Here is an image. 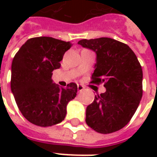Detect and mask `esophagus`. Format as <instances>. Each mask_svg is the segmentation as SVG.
<instances>
[{"instance_id": "esophagus-1", "label": "esophagus", "mask_w": 157, "mask_h": 157, "mask_svg": "<svg viewBox=\"0 0 157 157\" xmlns=\"http://www.w3.org/2000/svg\"><path fill=\"white\" fill-rule=\"evenodd\" d=\"M77 90H78V92H82L84 90V86L82 85H77Z\"/></svg>"}]
</instances>
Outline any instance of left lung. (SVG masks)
Listing matches in <instances>:
<instances>
[{
    "label": "left lung",
    "instance_id": "obj_1",
    "mask_svg": "<svg viewBox=\"0 0 157 157\" xmlns=\"http://www.w3.org/2000/svg\"><path fill=\"white\" fill-rule=\"evenodd\" d=\"M78 44L96 53L92 82H104L106 88L87 106L86 123L101 134L118 131L129 122L141 100V65L131 48L115 39H82Z\"/></svg>",
    "mask_w": 157,
    "mask_h": 157
}]
</instances>
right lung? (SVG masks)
Returning <instances> with one entry per match:
<instances>
[{
  "mask_svg": "<svg viewBox=\"0 0 157 157\" xmlns=\"http://www.w3.org/2000/svg\"><path fill=\"white\" fill-rule=\"evenodd\" d=\"M71 43L50 37L27 40L13 58L11 89L20 112L33 124L48 127L62 122L66 107L74 99V82L60 87L53 82L52 71L60 67Z\"/></svg>",
  "mask_w": 157,
  "mask_h": 157,
  "instance_id": "obj_1",
  "label": "right lung"
}]
</instances>
